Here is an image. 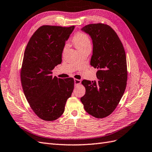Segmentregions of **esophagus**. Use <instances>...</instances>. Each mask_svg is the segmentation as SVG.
Instances as JSON below:
<instances>
[{"label": "esophagus", "mask_w": 152, "mask_h": 152, "mask_svg": "<svg viewBox=\"0 0 152 152\" xmlns=\"http://www.w3.org/2000/svg\"><path fill=\"white\" fill-rule=\"evenodd\" d=\"M74 83H75V85H78V84H80L81 83V81L79 79H74Z\"/></svg>", "instance_id": "esophagus-1"}]
</instances>
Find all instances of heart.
Returning <instances> with one entry per match:
<instances>
[{"instance_id": "heart-1", "label": "heart", "mask_w": 152, "mask_h": 152, "mask_svg": "<svg viewBox=\"0 0 152 152\" xmlns=\"http://www.w3.org/2000/svg\"><path fill=\"white\" fill-rule=\"evenodd\" d=\"M73 41L76 48L78 50L84 49V48H91V40L90 37L87 33L82 31L77 32L74 35ZM66 46H67V44L65 45V47Z\"/></svg>"}]
</instances>
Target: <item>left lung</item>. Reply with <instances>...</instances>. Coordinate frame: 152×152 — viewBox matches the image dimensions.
<instances>
[{"mask_svg":"<svg viewBox=\"0 0 152 152\" xmlns=\"http://www.w3.org/2000/svg\"><path fill=\"white\" fill-rule=\"evenodd\" d=\"M82 30L93 40L90 64L98 71L97 81H82L86 94L80 101L88 113L102 119L113 112L124 93L128 79L126 53L119 37L109 25L90 24Z\"/></svg>","mask_w":152,"mask_h":152,"instance_id":"obj_1","label":"left lung"}]
</instances>
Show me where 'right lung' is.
Here are the masks:
<instances>
[{
	"instance_id": "obj_1",
	"label": "right lung",
	"mask_w": 152,
	"mask_h": 152,
	"mask_svg": "<svg viewBox=\"0 0 152 152\" xmlns=\"http://www.w3.org/2000/svg\"><path fill=\"white\" fill-rule=\"evenodd\" d=\"M74 28L42 26L26 48L20 69L22 87L33 112L44 121H53L62 115L73 90V78L53 77L52 70L61 63L65 41Z\"/></svg>"
}]
</instances>
